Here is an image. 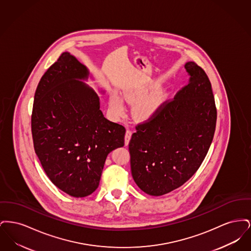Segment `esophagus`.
<instances>
[{
    "label": "esophagus",
    "instance_id": "34e87169",
    "mask_svg": "<svg viewBox=\"0 0 251 251\" xmlns=\"http://www.w3.org/2000/svg\"><path fill=\"white\" fill-rule=\"evenodd\" d=\"M131 132L130 131H126V133H125V145L127 146L129 142H130V139H131Z\"/></svg>",
    "mask_w": 251,
    "mask_h": 251
}]
</instances>
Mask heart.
<instances>
[{
	"label": "heart",
	"mask_w": 251,
	"mask_h": 251,
	"mask_svg": "<svg viewBox=\"0 0 251 251\" xmlns=\"http://www.w3.org/2000/svg\"><path fill=\"white\" fill-rule=\"evenodd\" d=\"M158 88L159 87L157 84H151L148 87L129 89L124 92V98L127 101L131 103L136 102L132 112L137 120H147L151 119L163 105L166 100V95L163 92H156L155 94L147 98L150 93L156 91ZM110 107L118 116L123 113L124 104L120 96L117 94L110 96Z\"/></svg>",
	"instance_id": "obj_1"
}]
</instances>
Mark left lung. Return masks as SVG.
Instances as JSON below:
<instances>
[{
    "instance_id": "obj_1",
    "label": "left lung",
    "mask_w": 251,
    "mask_h": 251,
    "mask_svg": "<svg viewBox=\"0 0 251 251\" xmlns=\"http://www.w3.org/2000/svg\"><path fill=\"white\" fill-rule=\"evenodd\" d=\"M184 68L188 84L154 117L137 124L129 143L132 178L151 196L173 191L190 179L214 138L217 113L211 82L195 62Z\"/></svg>"
}]
</instances>
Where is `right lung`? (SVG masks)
<instances>
[{"label": "right lung", "instance_id": "1", "mask_svg": "<svg viewBox=\"0 0 251 251\" xmlns=\"http://www.w3.org/2000/svg\"><path fill=\"white\" fill-rule=\"evenodd\" d=\"M88 70L63 52L36 87L32 112L34 148L49 179L84 198L99 186L108 154L124 146L125 128L106 120L100 98L81 80Z\"/></svg>", "mask_w": 251, "mask_h": 251}]
</instances>
